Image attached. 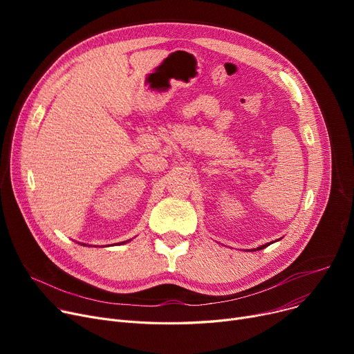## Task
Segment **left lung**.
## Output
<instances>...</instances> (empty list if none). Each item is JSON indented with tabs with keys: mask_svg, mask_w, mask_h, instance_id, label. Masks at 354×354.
I'll list each match as a JSON object with an SVG mask.
<instances>
[{
	"mask_svg": "<svg viewBox=\"0 0 354 354\" xmlns=\"http://www.w3.org/2000/svg\"><path fill=\"white\" fill-rule=\"evenodd\" d=\"M270 244H272V243H268V244H266V245H261V247H258V248H255L254 251H258V250H263V248H266V247H268Z\"/></svg>",
	"mask_w": 354,
	"mask_h": 354,
	"instance_id": "8db88e82",
	"label": "left lung"
}]
</instances>
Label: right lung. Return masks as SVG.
I'll list each match as a JSON object with an SVG mask.
<instances>
[{
  "label": "right lung",
  "instance_id": "obj_1",
  "mask_svg": "<svg viewBox=\"0 0 354 354\" xmlns=\"http://www.w3.org/2000/svg\"><path fill=\"white\" fill-rule=\"evenodd\" d=\"M122 244H123V243H122ZM83 245H84V244H83Z\"/></svg>",
  "mask_w": 354,
  "mask_h": 354
}]
</instances>
